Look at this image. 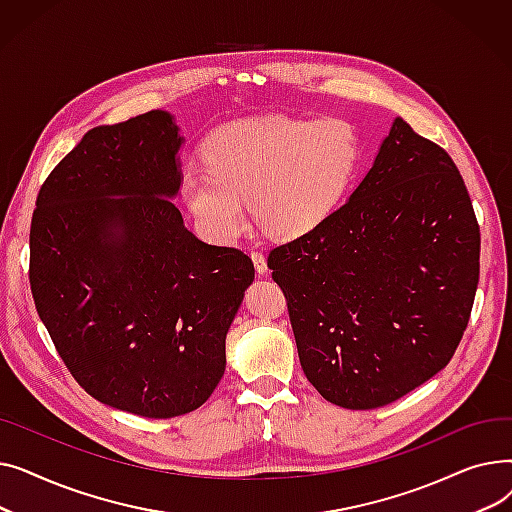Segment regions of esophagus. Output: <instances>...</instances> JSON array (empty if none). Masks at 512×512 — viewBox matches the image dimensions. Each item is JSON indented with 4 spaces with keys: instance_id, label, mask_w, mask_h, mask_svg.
<instances>
[{
    "instance_id": "1",
    "label": "esophagus",
    "mask_w": 512,
    "mask_h": 512,
    "mask_svg": "<svg viewBox=\"0 0 512 512\" xmlns=\"http://www.w3.org/2000/svg\"><path fill=\"white\" fill-rule=\"evenodd\" d=\"M253 257V263H255V270L259 276H265L267 274V263H265V255L261 251H253L251 253Z\"/></svg>"
}]
</instances>
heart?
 Masks as SVG:
<instances>
[{"label": "heart", "instance_id": "1", "mask_svg": "<svg viewBox=\"0 0 512 512\" xmlns=\"http://www.w3.org/2000/svg\"><path fill=\"white\" fill-rule=\"evenodd\" d=\"M361 159V139L344 120L267 116L220 128L205 145V170L182 180V197L203 230L232 238L249 197L255 222L294 238L340 205Z\"/></svg>", "mask_w": 512, "mask_h": 512}]
</instances>
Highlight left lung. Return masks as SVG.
Returning a JSON list of instances; mask_svg holds the SVG:
<instances>
[{
  "label": "left lung",
  "instance_id": "8db88e82",
  "mask_svg": "<svg viewBox=\"0 0 512 512\" xmlns=\"http://www.w3.org/2000/svg\"><path fill=\"white\" fill-rule=\"evenodd\" d=\"M307 380L378 409L444 369L479 282V226L452 157L396 118L371 170L328 218L270 251Z\"/></svg>",
  "mask_w": 512,
  "mask_h": 512
}]
</instances>
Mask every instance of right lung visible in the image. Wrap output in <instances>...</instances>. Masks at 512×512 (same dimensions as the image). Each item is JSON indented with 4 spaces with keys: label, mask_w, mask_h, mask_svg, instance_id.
<instances>
[{
    "label": "right lung",
    "mask_w": 512,
    "mask_h": 512,
    "mask_svg": "<svg viewBox=\"0 0 512 512\" xmlns=\"http://www.w3.org/2000/svg\"><path fill=\"white\" fill-rule=\"evenodd\" d=\"M182 141L161 110L91 128L43 182L31 222V292L72 378L149 419L211 396L255 278L249 255L184 226L172 201Z\"/></svg>",
    "instance_id": "right-lung-1"
}]
</instances>
